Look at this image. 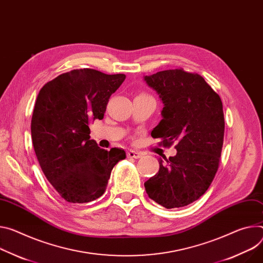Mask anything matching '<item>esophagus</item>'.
Segmentation results:
<instances>
[{
  "label": "esophagus",
  "instance_id": "esophagus-1",
  "mask_svg": "<svg viewBox=\"0 0 263 263\" xmlns=\"http://www.w3.org/2000/svg\"><path fill=\"white\" fill-rule=\"evenodd\" d=\"M142 156V153H140V152H138V151H133V150H130L129 152H128V157H130V158H140Z\"/></svg>",
  "mask_w": 263,
  "mask_h": 263
}]
</instances>
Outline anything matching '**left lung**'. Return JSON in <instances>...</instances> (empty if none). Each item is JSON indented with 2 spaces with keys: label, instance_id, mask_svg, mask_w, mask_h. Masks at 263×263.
Wrapping results in <instances>:
<instances>
[{
  "label": "left lung",
  "instance_id": "obj_1",
  "mask_svg": "<svg viewBox=\"0 0 263 263\" xmlns=\"http://www.w3.org/2000/svg\"><path fill=\"white\" fill-rule=\"evenodd\" d=\"M163 103L152 130L159 144L177 154L159 159V171L145 182L148 196L164 206H185L202 196L218 170L224 136L222 102L204 79L182 68L145 77Z\"/></svg>",
  "mask_w": 263,
  "mask_h": 263
}]
</instances>
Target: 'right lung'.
I'll return each instance as SVG.
<instances>
[{"mask_svg":"<svg viewBox=\"0 0 263 263\" xmlns=\"http://www.w3.org/2000/svg\"><path fill=\"white\" fill-rule=\"evenodd\" d=\"M125 74L84 68L71 70L40 90L31 119L34 152L46 178L71 203L100 198L123 149H101L90 139V124L103 119Z\"/></svg>","mask_w":263,"mask_h":263,"instance_id":"1","label":"right lung"}]
</instances>
